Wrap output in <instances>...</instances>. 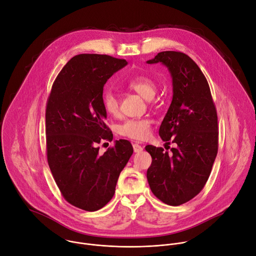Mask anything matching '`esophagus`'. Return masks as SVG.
<instances>
[{
  "label": "esophagus",
  "mask_w": 256,
  "mask_h": 256,
  "mask_svg": "<svg viewBox=\"0 0 256 256\" xmlns=\"http://www.w3.org/2000/svg\"><path fill=\"white\" fill-rule=\"evenodd\" d=\"M132 148H134V153H140V152H142V147L140 144H132Z\"/></svg>",
  "instance_id": "esophagus-1"
}]
</instances>
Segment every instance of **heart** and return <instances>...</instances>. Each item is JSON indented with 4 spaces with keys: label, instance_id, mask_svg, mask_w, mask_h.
<instances>
[{
    "label": "heart",
    "instance_id": "b5f03b06",
    "mask_svg": "<svg viewBox=\"0 0 256 256\" xmlns=\"http://www.w3.org/2000/svg\"><path fill=\"white\" fill-rule=\"evenodd\" d=\"M128 87L147 100L154 98L157 92V84L154 80L144 75H138L130 78ZM101 103L104 110L109 116H116L120 112V101L112 90H104L101 95ZM118 132L122 136L142 140L147 138L151 132V120H128L120 126Z\"/></svg>",
    "mask_w": 256,
    "mask_h": 256
}]
</instances>
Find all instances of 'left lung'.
<instances>
[{
    "label": "left lung",
    "instance_id": "obj_1",
    "mask_svg": "<svg viewBox=\"0 0 256 256\" xmlns=\"http://www.w3.org/2000/svg\"><path fill=\"white\" fill-rule=\"evenodd\" d=\"M147 62H161L170 72L173 97L159 134L177 144L171 154L146 146L152 157L147 178L156 198L180 206L200 192L210 174L218 153L216 110L204 75L188 54L162 52Z\"/></svg>",
    "mask_w": 256,
    "mask_h": 256
}]
</instances>
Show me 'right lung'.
<instances>
[{
  "mask_svg": "<svg viewBox=\"0 0 256 256\" xmlns=\"http://www.w3.org/2000/svg\"><path fill=\"white\" fill-rule=\"evenodd\" d=\"M126 60L83 54L72 58L54 80L46 102L48 162L64 198L81 210L95 212L116 192L122 170L132 155V144L116 140L99 153L102 140L114 134L104 120L103 87Z\"/></svg>",
  "mask_w": 256,
  "mask_h": 256,
  "instance_id": "obj_1",
  "label": "right lung"
}]
</instances>
